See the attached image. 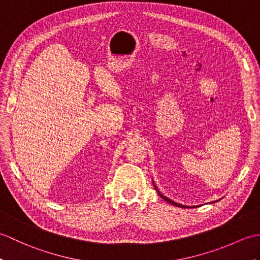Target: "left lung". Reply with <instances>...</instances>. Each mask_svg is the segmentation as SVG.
I'll use <instances>...</instances> for the list:
<instances>
[{
	"label": "left lung",
	"mask_w": 260,
	"mask_h": 260,
	"mask_svg": "<svg viewBox=\"0 0 260 260\" xmlns=\"http://www.w3.org/2000/svg\"><path fill=\"white\" fill-rule=\"evenodd\" d=\"M154 187H155V189H156V191H157V193H158V196H159V197H161L162 199H164V200H165V201H167V202H169V203H171V204H173V206H176V207H179V208H185V206H183V204L176 203V202H174V201H172V200H170V199H168L167 197H164V196L162 194V193H161V192H159V191L157 190V187H156L155 185H154Z\"/></svg>",
	"instance_id": "1"
}]
</instances>
